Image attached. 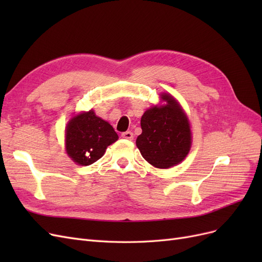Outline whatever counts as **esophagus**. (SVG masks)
I'll return each instance as SVG.
<instances>
[{
	"label": "esophagus",
	"instance_id": "1",
	"mask_svg": "<svg viewBox=\"0 0 262 262\" xmlns=\"http://www.w3.org/2000/svg\"><path fill=\"white\" fill-rule=\"evenodd\" d=\"M121 137L125 140H129V141H132L133 140V133L131 131H126V132H123L121 134Z\"/></svg>",
	"mask_w": 262,
	"mask_h": 262
}]
</instances>
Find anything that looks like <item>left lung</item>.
Segmentation results:
<instances>
[{
    "mask_svg": "<svg viewBox=\"0 0 262 262\" xmlns=\"http://www.w3.org/2000/svg\"><path fill=\"white\" fill-rule=\"evenodd\" d=\"M166 105L153 106L141 118L137 146L156 168H169L185 160L191 147V130L184 109L171 95L163 93Z\"/></svg>",
    "mask_w": 262,
    "mask_h": 262,
    "instance_id": "1",
    "label": "left lung"
}]
</instances>
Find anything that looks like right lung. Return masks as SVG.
Returning a JSON list of instances; mask_svg holds the SVG:
<instances>
[{"label": "right lung", "mask_w": 262, "mask_h": 262, "mask_svg": "<svg viewBox=\"0 0 262 262\" xmlns=\"http://www.w3.org/2000/svg\"><path fill=\"white\" fill-rule=\"evenodd\" d=\"M117 140L113 126L93 109L74 116L66 128L67 154L77 165L89 166L98 161Z\"/></svg>", "instance_id": "1"}]
</instances>
